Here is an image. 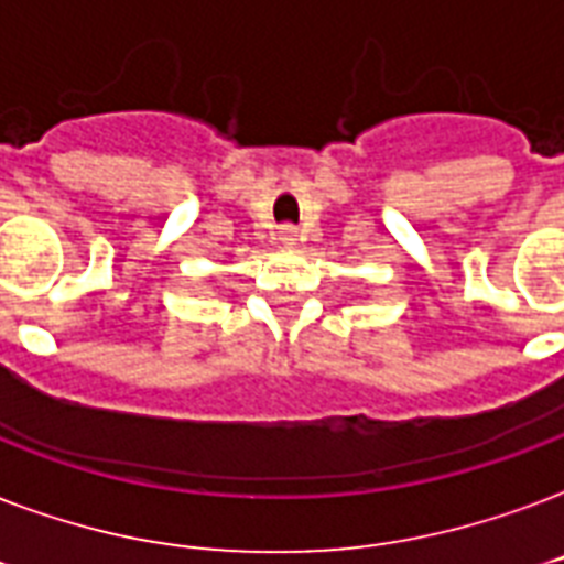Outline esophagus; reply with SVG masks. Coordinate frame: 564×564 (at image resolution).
Returning <instances> with one entry per match:
<instances>
[{"label":"esophagus","instance_id":"esophagus-1","mask_svg":"<svg viewBox=\"0 0 564 564\" xmlns=\"http://www.w3.org/2000/svg\"><path fill=\"white\" fill-rule=\"evenodd\" d=\"M278 239H281V246L286 248L299 246V228H295V225H283V228L278 230Z\"/></svg>","mask_w":564,"mask_h":564}]
</instances>
